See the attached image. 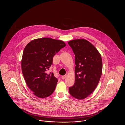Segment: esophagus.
Returning a JSON list of instances; mask_svg holds the SVG:
<instances>
[{
    "mask_svg": "<svg viewBox=\"0 0 125 125\" xmlns=\"http://www.w3.org/2000/svg\"><path fill=\"white\" fill-rule=\"evenodd\" d=\"M66 76H67V75H63L62 76V79H65L66 78Z\"/></svg>",
    "mask_w": 125,
    "mask_h": 125,
    "instance_id": "1",
    "label": "esophagus"
}]
</instances>
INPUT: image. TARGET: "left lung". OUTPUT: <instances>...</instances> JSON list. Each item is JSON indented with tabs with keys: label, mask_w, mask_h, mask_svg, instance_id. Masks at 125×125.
Masks as SVG:
<instances>
[{
	"label": "left lung",
	"mask_w": 125,
	"mask_h": 125,
	"mask_svg": "<svg viewBox=\"0 0 125 125\" xmlns=\"http://www.w3.org/2000/svg\"><path fill=\"white\" fill-rule=\"evenodd\" d=\"M68 44L75 54V83L69 88L70 94L78 100L88 97L96 88L101 78L103 62L97 49L88 40L77 39Z\"/></svg>",
	"instance_id": "1"
}]
</instances>
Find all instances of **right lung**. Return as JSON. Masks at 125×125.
Wrapping results in <instances>:
<instances>
[{
    "mask_svg": "<svg viewBox=\"0 0 125 125\" xmlns=\"http://www.w3.org/2000/svg\"><path fill=\"white\" fill-rule=\"evenodd\" d=\"M65 46L63 41L43 37L34 39L25 46L21 71L27 86L36 97L44 98L53 93L58 79L53 73L47 71L52 64L54 56Z\"/></svg>",
    "mask_w": 125,
    "mask_h": 125,
    "instance_id": "obj_1",
    "label": "right lung"
}]
</instances>
